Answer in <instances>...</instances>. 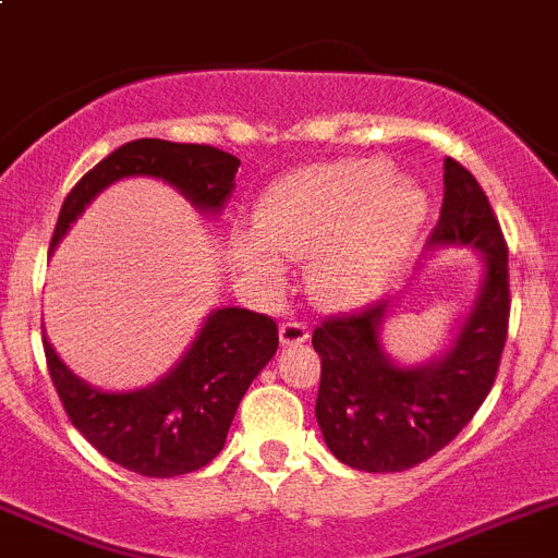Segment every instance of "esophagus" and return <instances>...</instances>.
<instances>
[{
	"instance_id": "34e87169",
	"label": "esophagus",
	"mask_w": 558,
	"mask_h": 558,
	"mask_svg": "<svg viewBox=\"0 0 558 558\" xmlns=\"http://www.w3.org/2000/svg\"><path fill=\"white\" fill-rule=\"evenodd\" d=\"M308 339V328L303 323H283L280 325V344L283 348H294V344H303Z\"/></svg>"
}]
</instances>
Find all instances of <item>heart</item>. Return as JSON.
<instances>
[{"mask_svg":"<svg viewBox=\"0 0 558 558\" xmlns=\"http://www.w3.org/2000/svg\"><path fill=\"white\" fill-rule=\"evenodd\" d=\"M425 219V194L378 158L311 167L280 180L255 208V233L230 235V258L267 291L286 260H305V286L323 308H355L398 272Z\"/></svg>","mask_w":558,"mask_h":558,"instance_id":"heart-1","label":"heart"}]
</instances>
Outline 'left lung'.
I'll use <instances>...</instances> for the list:
<instances>
[{"label":"left lung","mask_w":558,"mask_h":558,"mask_svg":"<svg viewBox=\"0 0 558 558\" xmlns=\"http://www.w3.org/2000/svg\"><path fill=\"white\" fill-rule=\"evenodd\" d=\"M428 247L478 250V298L439 359L403 366L380 344L391 300L316 325L323 361L316 423L341 464L364 473H403L459 436L489 395L509 333V250L478 180L445 158V199Z\"/></svg>","instance_id":"8db88e82"}]
</instances>
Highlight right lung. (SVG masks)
<instances>
[{"mask_svg":"<svg viewBox=\"0 0 558 558\" xmlns=\"http://www.w3.org/2000/svg\"><path fill=\"white\" fill-rule=\"evenodd\" d=\"M242 160L208 144L138 138L99 160L63 199L52 247L102 189L122 178H158L203 214H219ZM278 350V325L247 308L210 311L192 348L158 384L105 391L69 369L44 336L49 375L74 428L105 459L147 478L194 473L219 456L235 409Z\"/></svg>","mask_w":558,"mask_h":558,"instance_id":"right-lung-1","label":"right lung"}]
</instances>
